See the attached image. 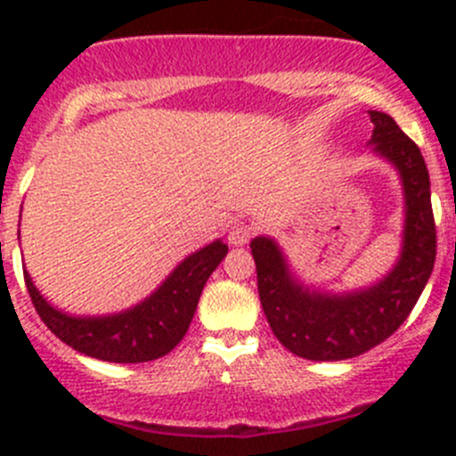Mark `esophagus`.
<instances>
[{"mask_svg":"<svg viewBox=\"0 0 456 456\" xmlns=\"http://www.w3.org/2000/svg\"><path fill=\"white\" fill-rule=\"evenodd\" d=\"M251 236H254V224L236 223L232 227V232H229V242L233 247H242L251 240Z\"/></svg>","mask_w":456,"mask_h":456,"instance_id":"esophagus-1","label":"esophagus"}]
</instances>
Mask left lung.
Segmentation results:
<instances>
[{
    "instance_id": "8db88e82",
    "label": "left lung",
    "mask_w": 456,
    "mask_h": 456,
    "mask_svg": "<svg viewBox=\"0 0 456 456\" xmlns=\"http://www.w3.org/2000/svg\"><path fill=\"white\" fill-rule=\"evenodd\" d=\"M369 114L375 126L372 150L397 167L406 196L403 247L395 269L364 291H311L293 280L271 238L251 240L266 322L280 344L305 360H348L388 339L415 309L435 266L436 227L424 156L393 117L375 110Z\"/></svg>"
}]
</instances>
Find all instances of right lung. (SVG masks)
Here are the masks:
<instances>
[{
    "label": "right lung",
    "instance_id": "obj_1",
    "mask_svg": "<svg viewBox=\"0 0 456 456\" xmlns=\"http://www.w3.org/2000/svg\"><path fill=\"white\" fill-rule=\"evenodd\" d=\"M227 245L220 240L202 247L169 273V278L147 300L117 315L72 317L53 309L24 271L26 287L44 324L61 342L84 355L114 364H141L167 355L191 324L200 293Z\"/></svg>",
    "mask_w": 456,
    "mask_h": 456
}]
</instances>
